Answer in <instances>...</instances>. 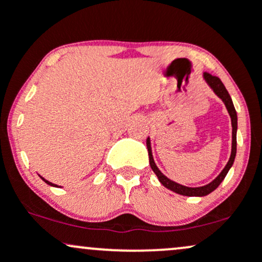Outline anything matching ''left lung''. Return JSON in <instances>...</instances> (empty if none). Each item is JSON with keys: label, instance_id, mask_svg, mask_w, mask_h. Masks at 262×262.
<instances>
[{"label": "left lung", "instance_id": "8db88e82", "mask_svg": "<svg viewBox=\"0 0 262 262\" xmlns=\"http://www.w3.org/2000/svg\"><path fill=\"white\" fill-rule=\"evenodd\" d=\"M203 80L206 81L207 85H208L210 89H212V91L214 92L215 95H217L222 101H223V103L225 104V108H227L228 113H229L230 119H231V128H233V130H231V152H230L229 160H228L224 169L222 170V172L219 173V175L215 177V179L213 180L212 182H209L208 185L201 186V187H187V186L180 185V183L172 181V180H170L169 177L165 176L164 173H162L161 171L159 170V167L156 166V164L154 161V158H152L151 143H150V138L148 137V139H146V146H148L150 167H151L152 171H154L155 175L158 176L159 181H160L166 188H169V189H171V191L176 192V193H179V194H182V196L203 197V196H207V194H209L210 192L214 191V189L217 188L218 186L222 183V181H223V180L225 179V176H227L228 171L230 170V167L233 166L234 160H235V155H236L237 116H236V111H235V108H234L233 101H231L229 92L227 91V89H225L223 82H222L221 79H219V77H217V76H212L210 74L204 73L203 74Z\"/></svg>", "mask_w": 262, "mask_h": 262}]
</instances>
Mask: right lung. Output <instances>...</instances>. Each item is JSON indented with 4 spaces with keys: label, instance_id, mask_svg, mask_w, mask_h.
<instances>
[{
    "label": "right lung",
    "instance_id": "add662e5",
    "mask_svg": "<svg viewBox=\"0 0 262 262\" xmlns=\"http://www.w3.org/2000/svg\"><path fill=\"white\" fill-rule=\"evenodd\" d=\"M39 177H40V179H41V180H43V181H44L45 183H48V185H49V186H53V187H59V186H58V185H55V183H52V182H50V181H48V180H45V179H44V177H41L40 175H39Z\"/></svg>",
    "mask_w": 262,
    "mask_h": 262
}]
</instances>
